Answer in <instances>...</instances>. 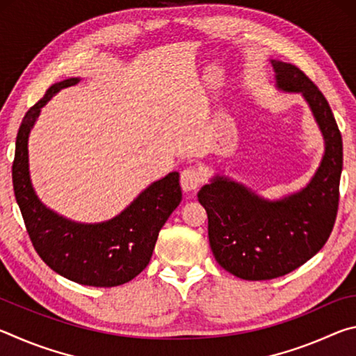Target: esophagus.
<instances>
[{
	"label": "esophagus",
	"mask_w": 356,
	"mask_h": 356,
	"mask_svg": "<svg viewBox=\"0 0 356 356\" xmlns=\"http://www.w3.org/2000/svg\"><path fill=\"white\" fill-rule=\"evenodd\" d=\"M204 182L201 171L195 166H190L180 172V186L186 193H195Z\"/></svg>",
	"instance_id": "1"
}]
</instances>
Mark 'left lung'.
I'll return each mask as SVG.
<instances>
[{"instance_id": "left-lung-1", "label": "left lung", "mask_w": 356, "mask_h": 356, "mask_svg": "<svg viewBox=\"0 0 356 356\" xmlns=\"http://www.w3.org/2000/svg\"><path fill=\"white\" fill-rule=\"evenodd\" d=\"M276 86L308 102L323 140L321 166L303 190L267 201L245 185L215 176L197 200L209 218L213 256L229 273L248 281L273 280L293 272L322 250L339 206L342 136L327 99L297 65L275 61Z\"/></svg>"}]
</instances>
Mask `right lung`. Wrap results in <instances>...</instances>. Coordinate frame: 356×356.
<instances>
[{"label": "right lung", "instance_id": "obj_1", "mask_svg": "<svg viewBox=\"0 0 356 356\" xmlns=\"http://www.w3.org/2000/svg\"><path fill=\"white\" fill-rule=\"evenodd\" d=\"M78 81L69 78L53 84L25 114L17 134L12 184L29 238L42 261L78 284L114 287L131 281L147 267L160 229L182 201V190L179 172H170L149 185L124 212L97 225L70 221L39 201L28 170L29 131L40 108L58 91Z\"/></svg>", "mask_w": 356, "mask_h": 356}]
</instances>
